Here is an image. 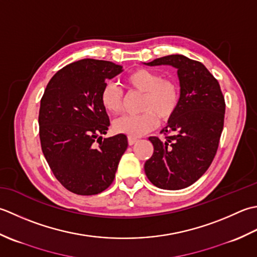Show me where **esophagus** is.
I'll use <instances>...</instances> for the list:
<instances>
[{"mask_svg": "<svg viewBox=\"0 0 257 257\" xmlns=\"http://www.w3.org/2000/svg\"><path fill=\"white\" fill-rule=\"evenodd\" d=\"M127 141H128V144H130V145H134L136 142H138V139L132 138V136H128Z\"/></svg>", "mask_w": 257, "mask_h": 257, "instance_id": "obj_1", "label": "esophagus"}]
</instances>
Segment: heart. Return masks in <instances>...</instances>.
<instances>
[{"instance_id": "1", "label": "heart", "mask_w": 257, "mask_h": 257, "mask_svg": "<svg viewBox=\"0 0 257 257\" xmlns=\"http://www.w3.org/2000/svg\"><path fill=\"white\" fill-rule=\"evenodd\" d=\"M127 90L143 93L140 115H125L113 123L116 133L140 138L153 131L162 121H169L180 106L181 90L172 78H163L160 73L144 67L132 71L125 77ZM124 92L114 83H106L101 91L102 106L108 113L117 114L123 108Z\"/></svg>"}]
</instances>
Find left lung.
<instances>
[{
  "label": "left lung",
  "instance_id": "8db88e82",
  "mask_svg": "<svg viewBox=\"0 0 257 257\" xmlns=\"http://www.w3.org/2000/svg\"><path fill=\"white\" fill-rule=\"evenodd\" d=\"M145 64L176 67L181 85L180 106L161 132L165 138H149L154 152L145 162V174L160 188L181 190L200 179L215 158L225 99L217 80L201 62L173 54Z\"/></svg>",
  "mask_w": 257,
  "mask_h": 257
}]
</instances>
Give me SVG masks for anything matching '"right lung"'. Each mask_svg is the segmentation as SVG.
Here are the masks:
<instances>
[{"label":"right lung","mask_w":257,"mask_h":257,"mask_svg":"<svg viewBox=\"0 0 257 257\" xmlns=\"http://www.w3.org/2000/svg\"><path fill=\"white\" fill-rule=\"evenodd\" d=\"M121 65L84 59L57 71L46 85L39 113L43 154L56 180L77 195H95L112 184L127 138L102 139L109 118L101 103L107 80Z\"/></svg>","instance_id":"1"}]
</instances>
